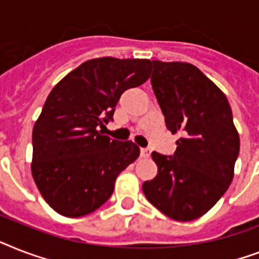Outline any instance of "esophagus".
Returning a JSON list of instances; mask_svg holds the SVG:
<instances>
[{
  "label": "esophagus",
  "mask_w": 259,
  "mask_h": 259,
  "mask_svg": "<svg viewBox=\"0 0 259 259\" xmlns=\"http://www.w3.org/2000/svg\"><path fill=\"white\" fill-rule=\"evenodd\" d=\"M141 157L142 158H148L149 155H150V149H146V148H142L141 149Z\"/></svg>",
  "instance_id": "esophagus-1"
}]
</instances>
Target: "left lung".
<instances>
[{
  "label": "left lung",
  "instance_id": "1",
  "mask_svg": "<svg viewBox=\"0 0 259 259\" xmlns=\"http://www.w3.org/2000/svg\"><path fill=\"white\" fill-rule=\"evenodd\" d=\"M151 88L166 127L180 133L171 155L151 153L158 174L142 185L165 215L193 221L226 193L239 154V136L228 98L194 65L151 61Z\"/></svg>",
  "mask_w": 259,
  "mask_h": 259
}]
</instances>
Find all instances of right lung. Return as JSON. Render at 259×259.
Masks as SVG:
<instances>
[{"label":"right lung","mask_w":259,"mask_h":259,"mask_svg":"<svg viewBox=\"0 0 259 259\" xmlns=\"http://www.w3.org/2000/svg\"><path fill=\"white\" fill-rule=\"evenodd\" d=\"M149 60L96 58L61 79L33 127L31 174L44 199L65 217L104 205L115 180L140 155L132 141L104 136L121 94L150 77Z\"/></svg>","instance_id":"right-lung-1"}]
</instances>
